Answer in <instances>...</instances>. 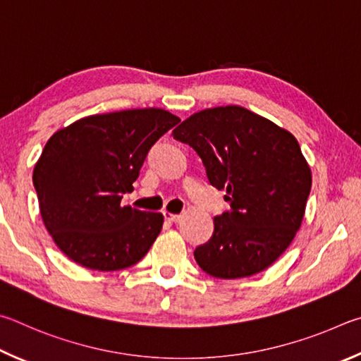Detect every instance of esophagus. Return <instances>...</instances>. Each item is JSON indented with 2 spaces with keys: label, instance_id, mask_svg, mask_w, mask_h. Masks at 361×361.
<instances>
[{
  "label": "esophagus",
  "instance_id": "1",
  "mask_svg": "<svg viewBox=\"0 0 361 361\" xmlns=\"http://www.w3.org/2000/svg\"><path fill=\"white\" fill-rule=\"evenodd\" d=\"M163 217L164 220H168V222H179L180 219L179 214H171V212H163Z\"/></svg>",
  "mask_w": 361,
  "mask_h": 361
}]
</instances>
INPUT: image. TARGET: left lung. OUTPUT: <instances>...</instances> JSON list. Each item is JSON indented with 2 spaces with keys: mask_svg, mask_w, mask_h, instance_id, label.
<instances>
[{
  "mask_svg": "<svg viewBox=\"0 0 361 361\" xmlns=\"http://www.w3.org/2000/svg\"><path fill=\"white\" fill-rule=\"evenodd\" d=\"M226 190L230 211L214 217L209 241L195 249L200 268L219 279L271 267L300 230L312 176L292 133L241 106L204 109L173 131Z\"/></svg>",
  "mask_w": 361,
  "mask_h": 361,
  "instance_id": "obj_1",
  "label": "left lung"
}]
</instances>
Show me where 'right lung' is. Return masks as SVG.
Masks as SVG:
<instances>
[{
    "mask_svg": "<svg viewBox=\"0 0 361 361\" xmlns=\"http://www.w3.org/2000/svg\"><path fill=\"white\" fill-rule=\"evenodd\" d=\"M168 111L130 109L80 118L49 139L33 173L42 222L69 260L94 271L136 264L163 216L122 207V195L158 139L179 123Z\"/></svg>",
    "mask_w": 361,
    "mask_h": 361,
    "instance_id": "1",
    "label": "right lung"
}]
</instances>
